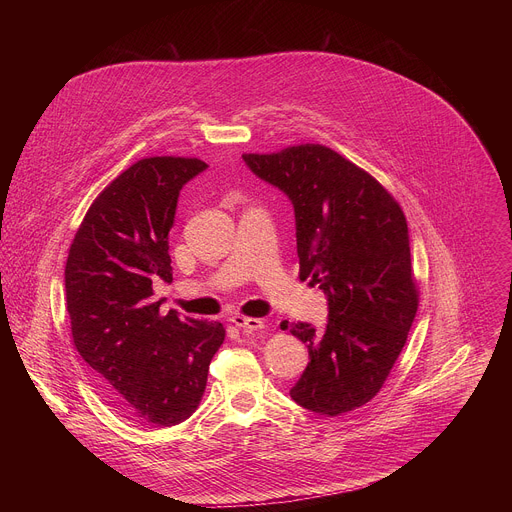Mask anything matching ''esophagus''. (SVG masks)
<instances>
[{"label":"esophagus","mask_w":512,"mask_h":512,"mask_svg":"<svg viewBox=\"0 0 512 512\" xmlns=\"http://www.w3.org/2000/svg\"><path fill=\"white\" fill-rule=\"evenodd\" d=\"M235 326H239V328H245V330H261V328H265V322L263 320H259V318H249V316H241V314H237V316H233V318H229Z\"/></svg>","instance_id":"esophagus-1"}]
</instances>
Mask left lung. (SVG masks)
Masks as SVG:
<instances>
[{"label":"left lung","instance_id":"left-lung-1","mask_svg":"<svg viewBox=\"0 0 512 512\" xmlns=\"http://www.w3.org/2000/svg\"><path fill=\"white\" fill-rule=\"evenodd\" d=\"M243 160L294 202L300 279L328 296L322 330L281 322L310 352L289 395L328 417L362 407L385 385L419 306L405 214L375 176L322 143Z\"/></svg>","mask_w":512,"mask_h":512}]
</instances>
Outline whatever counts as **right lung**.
<instances>
[{
	"mask_svg": "<svg viewBox=\"0 0 512 512\" xmlns=\"http://www.w3.org/2000/svg\"><path fill=\"white\" fill-rule=\"evenodd\" d=\"M198 158H143L89 206L68 249L64 287L77 352L123 417L156 427L188 419L206 389L225 326L160 312L154 281H172L168 235Z\"/></svg>",
	"mask_w": 512,
	"mask_h": 512,
	"instance_id": "right-lung-1",
	"label": "right lung"
}]
</instances>
